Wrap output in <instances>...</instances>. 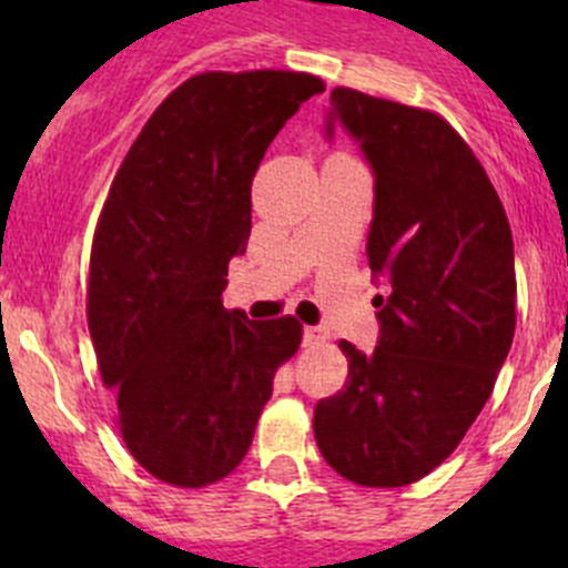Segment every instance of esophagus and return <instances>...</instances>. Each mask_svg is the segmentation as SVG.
Listing matches in <instances>:
<instances>
[{"instance_id":"esophagus-1","label":"esophagus","mask_w":568,"mask_h":568,"mask_svg":"<svg viewBox=\"0 0 568 568\" xmlns=\"http://www.w3.org/2000/svg\"><path fill=\"white\" fill-rule=\"evenodd\" d=\"M326 341V329H321V326H305L302 329V343L305 346H318V343Z\"/></svg>"}]
</instances>
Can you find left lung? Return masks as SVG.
<instances>
[{"instance_id":"obj_1","label":"left lung","mask_w":568,"mask_h":568,"mask_svg":"<svg viewBox=\"0 0 568 568\" xmlns=\"http://www.w3.org/2000/svg\"><path fill=\"white\" fill-rule=\"evenodd\" d=\"M343 125L374 173L368 266L379 341H341L348 379L316 404L321 456L359 486H406L454 454L495 387L517 324L514 242L467 142L426 109L335 88Z\"/></svg>"}]
</instances>
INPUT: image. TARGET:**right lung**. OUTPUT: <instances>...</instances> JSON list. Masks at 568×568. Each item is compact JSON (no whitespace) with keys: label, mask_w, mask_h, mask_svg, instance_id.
I'll use <instances>...</instances> for the list:
<instances>
[{"label":"right lung","mask_w":568,"mask_h":568,"mask_svg":"<svg viewBox=\"0 0 568 568\" xmlns=\"http://www.w3.org/2000/svg\"><path fill=\"white\" fill-rule=\"evenodd\" d=\"M324 82L296 71L197 73L125 153L90 255L88 324L125 448L156 478L205 486L242 464L296 318L222 307L252 227V175Z\"/></svg>","instance_id":"add662e5"}]
</instances>
